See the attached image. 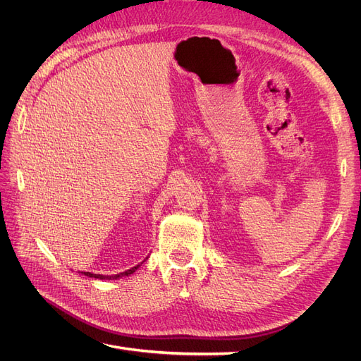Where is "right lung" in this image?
Listing matches in <instances>:
<instances>
[{
  "label": "right lung",
  "mask_w": 361,
  "mask_h": 361,
  "mask_svg": "<svg viewBox=\"0 0 361 361\" xmlns=\"http://www.w3.org/2000/svg\"><path fill=\"white\" fill-rule=\"evenodd\" d=\"M137 268H139V267H135V268H131V269H128V271H126V272H121V274H117V275H112V276L97 275V274H90V272H85V275H86V276H90V278H98V279H111V278H121V276H127V275H131V274L135 272Z\"/></svg>",
  "instance_id": "1"
}]
</instances>
